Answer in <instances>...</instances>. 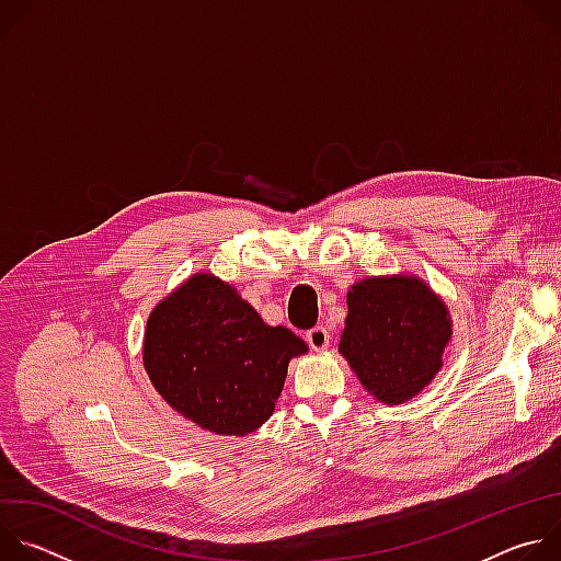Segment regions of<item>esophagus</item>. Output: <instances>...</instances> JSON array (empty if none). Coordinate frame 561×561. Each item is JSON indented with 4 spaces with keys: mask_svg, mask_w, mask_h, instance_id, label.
<instances>
[{
    "mask_svg": "<svg viewBox=\"0 0 561 561\" xmlns=\"http://www.w3.org/2000/svg\"><path fill=\"white\" fill-rule=\"evenodd\" d=\"M306 342L312 351H324L331 344V333L324 327H314L306 333Z\"/></svg>",
    "mask_w": 561,
    "mask_h": 561,
    "instance_id": "esophagus-1",
    "label": "esophagus"
}]
</instances>
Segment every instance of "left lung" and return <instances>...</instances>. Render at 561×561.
Returning <instances> with one entry per match:
<instances>
[{"label": "left lung", "instance_id": "obj_1", "mask_svg": "<svg viewBox=\"0 0 561 561\" xmlns=\"http://www.w3.org/2000/svg\"><path fill=\"white\" fill-rule=\"evenodd\" d=\"M340 353L370 394L402 404L442 368L450 317L417 277H370L348 290Z\"/></svg>", "mask_w": 561, "mask_h": 561}]
</instances>
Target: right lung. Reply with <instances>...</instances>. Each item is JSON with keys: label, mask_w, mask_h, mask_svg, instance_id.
I'll use <instances>...</instances> for the list:
<instances>
[{"label": "right lung", "mask_w": 561, "mask_h": 561, "mask_svg": "<svg viewBox=\"0 0 561 561\" xmlns=\"http://www.w3.org/2000/svg\"><path fill=\"white\" fill-rule=\"evenodd\" d=\"M306 351L234 288L195 275L150 312L144 366L178 413L215 435H247L273 415L290 357Z\"/></svg>", "instance_id": "add662e5"}]
</instances>
